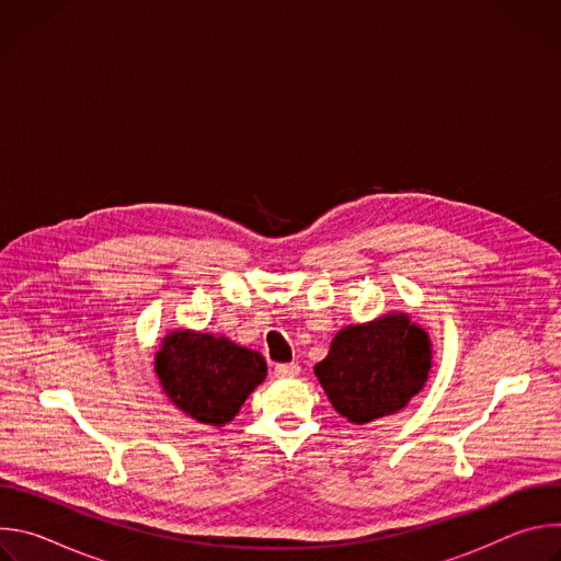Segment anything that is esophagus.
Instances as JSON below:
<instances>
[{
  "instance_id": "1",
  "label": "esophagus",
  "mask_w": 561,
  "mask_h": 561,
  "mask_svg": "<svg viewBox=\"0 0 561 561\" xmlns=\"http://www.w3.org/2000/svg\"><path fill=\"white\" fill-rule=\"evenodd\" d=\"M275 375H277V377H297V375H299V364H297V362L275 364Z\"/></svg>"
}]
</instances>
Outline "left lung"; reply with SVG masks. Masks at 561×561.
Returning a JSON list of instances; mask_svg holds the SVG:
<instances>
[{
	"label": "left lung",
	"instance_id": "8db88e82",
	"mask_svg": "<svg viewBox=\"0 0 561 561\" xmlns=\"http://www.w3.org/2000/svg\"><path fill=\"white\" fill-rule=\"evenodd\" d=\"M431 340L392 312L370 324L346 327L331 344L314 375L335 411L353 424H368L409 404L428 379Z\"/></svg>",
	"mask_w": 561,
	"mask_h": 561
}]
</instances>
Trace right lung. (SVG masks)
Returning <instances> with one entry per match:
<instances>
[{
    "mask_svg": "<svg viewBox=\"0 0 561 561\" xmlns=\"http://www.w3.org/2000/svg\"><path fill=\"white\" fill-rule=\"evenodd\" d=\"M171 402L204 424H226L266 377L262 355L210 333L175 331L154 355Z\"/></svg>",
    "mask_w": 561,
    "mask_h": 561,
    "instance_id": "obj_1",
    "label": "right lung"
}]
</instances>
